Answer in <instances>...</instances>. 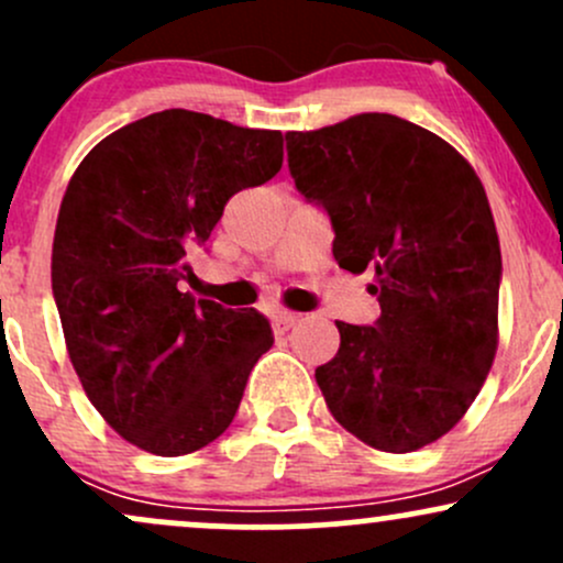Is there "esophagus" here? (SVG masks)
Masks as SVG:
<instances>
[{"label": "esophagus", "instance_id": "1", "mask_svg": "<svg viewBox=\"0 0 563 563\" xmlns=\"http://www.w3.org/2000/svg\"><path fill=\"white\" fill-rule=\"evenodd\" d=\"M296 322H299V314H294V312H275L273 314V328H275L277 335H283L286 331H290V328H294Z\"/></svg>", "mask_w": 563, "mask_h": 563}]
</instances>
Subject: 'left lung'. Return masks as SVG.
Returning <instances> with one entry per match:
<instances>
[{
	"label": "left lung",
	"instance_id": "1",
	"mask_svg": "<svg viewBox=\"0 0 563 563\" xmlns=\"http://www.w3.org/2000/svg\"><path fill=\"white\" fill-rule=\"evenodd\" d=\"M288 172L331 219L333 260L376 269L373 325L335 322L314 371L328 410L384 452L431 444L463 418L497 349L503 262L487 192L455 147L391 113L288 132Z\"/></svg>",
	"mask_w": 563,
	"mask_h": 563
}]
</instances>
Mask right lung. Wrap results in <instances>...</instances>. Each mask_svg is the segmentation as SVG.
<instances>
[{"label":"right lung","instance_id":"obj_1","mask_svg":"<svg viewBox=\"0 0 563 563\" xmlns=\"http://www.w3.org/2000/svg\"><path fill=\"white\" fill-rule=\"evenodd\" d=\"M280 166V132L172 108L108 134L70 177L53 243L70 363L97 412L153 455L224 434L273 346L262 312L196 301L179 283L224 203Z\"/></svg>","mask_w":563,"mask_h":563}]
</instances>
